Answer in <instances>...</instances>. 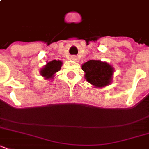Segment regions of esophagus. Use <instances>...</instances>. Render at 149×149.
<instances>
[{"instance_id": "obj_1", "label": "esophagus", "mask_w": 149, "mask_h": 149, "mask_svg": "<svg viewBox=\"0 0 149 149\" xmlns=\"http://www.w3.org/2000/svg\"><path fill=\"white\" fill-rule=\"evenodd\" d=\"M71 58H72V59H73V60H75V59H76V57H75V56H72Z\"/></svg>"}]
</instances>
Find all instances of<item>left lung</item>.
I'll return each mask as SVG.
<instances>
[{
  "label": "left lung",
  "mask_w": 149,
  "mask_h": 149,
  "mask_svg": "<svg viewBox=\"0 0 149 149\" xmlns=\"http://www.w3.org/2000/svg\"><path fill=\"white\" fill-rule=\"evenodd\" d=\"M82 70L85 72V77L96 87H103L111 81L113 69L108 63L99 60H89L82 65Z\"/></svg>",
  "instance_id": "8db88e82"
}]
</instances>
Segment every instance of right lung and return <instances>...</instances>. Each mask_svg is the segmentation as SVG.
<instances>
[{"label":"right lung","mask_w":149,"mask_h":149,"mask_svg":"<svg viewBox=\"0 0 149 149\" xmlns=\"http://www.w3.org/2000/svg\"><path fill=\"white\" fill-rule=\"evenodd\" d=\"M62 66V62L59 60H52L46 64L43 69L41 70V74L45 77V79H52L53 75L60 70Z\"/></svg>","instance_id":"right-lung-1"}]
</instances>
